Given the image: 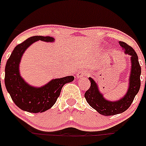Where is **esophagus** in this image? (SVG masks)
Masks as SVG:
<instances>
[{
  "label": "esophagus",
  "instance_id": "1",
  "mask_svg": "<svg viewBox=\"0 0 146 146\" xmlns=\"http://www.w3.org/2000/svg\"><path fill=\"white\" fill-rule=\"evenodd\" d=\"M87 74V72L84 70H81L80 72H79L78 74H77V78H81L83 77H85Z\"/></svg>",
  "mask_w": 146,
  "mask_h": 146
}]
</instances>
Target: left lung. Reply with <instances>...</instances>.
Returning <instances> with one entry per match:
<instances>
[{
  "label": "left lung",
  "instance_id": "left-lung-1",
  "mask_svg": "<svg viewBox=\"0 0 146 146\" xmlns=\"http://www.w3.org/2000/svg\"><path fill=\"white\" fill-rule=\"evenodd\" d=\"M120 45L124 53L130 56L131 71L129 77V87L127 92L123 97L117 101H109L105 99L102 93L99 90L97 84L91 78H89L90 81V87L84 94L85 99L88 104L98 112L105 116L115 115L125 111L133 101L134 98L138 93L140 88L141 66L139 63L138 56L133 49L125 42L120 41Z\"/></svg>",
  "mask_w": 146,
  "mask_h": 146
}]
</instances>
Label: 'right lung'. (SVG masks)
<instances>
[{
  "label": "right lung",
  "mask_w": 146,
  "mask_h": 146,
  "mask_svg": "<svg viewBox=\"0 0 146 146\" xmlns=\"http://www.w3.org/2000/svg\"><path fill=\"white\" fill-rule=\"evenodd\" d=\"M38 40L53 42L55 40L49 36L28 38L14 48L5 67L4 82L7 90L19 108L31 113H41L50 109L56 102L62 87L74 79L73 76L53 79L40 87H32L25 82L19 73V63L26 49Z\"/></svg>",
  "instance_id": "1"
}]
</instances>
